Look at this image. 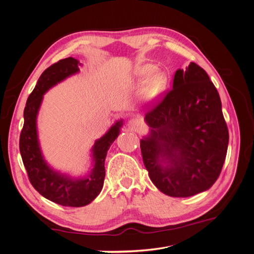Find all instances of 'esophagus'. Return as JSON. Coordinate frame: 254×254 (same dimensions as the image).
Here are the masks:
<instances>
[{
	"instance_id": "1",
	"label": "esophagus",
	"mask_w": 254,
	"mask_h": 254,
	"mask_svg": "<svg viewBox=\"0 0 254 254\" xmlns=\"http://www.w3.org/2000/svg\"><path fill=\"white\" fill-rule=\"evenodd\" d=\"M129 126L133 128V129H141L142 126H143V122L139 119H134V120H131L129 122Z\"/></svg>"
}]
</instances>
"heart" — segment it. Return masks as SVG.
I'll use <instances>...</instances> for the list:
<instances>
[{
	"label": "heart",
	"instance_id": "heart-1",
	"mask_svg": "<svg viewBox=\"0 0 254 254\" xmlns=\"http://www.w3.org/2000/svg\"><path fill=\"white\" fill-rule=\"evenodd\" d=\"M153 69H155V66L151 64H146L139 70L140 76H146L149 74L148 77L146 78L145 82L143 83L141 91L142 95L146 98H153L160 95L164 91L167 84V75L165 72L160 70L154 71Z\"/></svg>",
	"mask_w": 254,
	"mask_h": 254
}]
</instances>
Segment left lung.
Returning <instances> with one entry per match:
<instances>
[{"instance_id": "left-lung-1", "label": "left lung", "mask_w": 254, "mask_h": 254, "mask_svg": "<svg viewBox=\"0 0 254 254\" xmlns=\"http://www.w3.org/2000/svg\"><path fill=\"white\" fill-rule=\"evenodd\" d=\"M150 132L141 140L152 183L171 197L209 190L227 156L229 132L218 92L202 67L177 70L173 89L145 114Z\"/></svg>"}]
</instances>
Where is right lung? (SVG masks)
I'll return each mask as SVG.
<instances>
[{
	"mask_svg": "<svg viewBox=\"0 0 254 254\" xmlns=\"http://www.w3.org/2000/svg\"><path fill=\"white\" fill-rule=\"evenodd\" d=\"M79 61L68 57L61 59L45 70L29 94L24 109V125L20 134V152L28 179L37 191L49 200L64 206L79 207L89 204L101 193L105 179V159L111 144L120 134L122 120L108 130L92 148L94 166L81 178L61 174L44 160L37 131V115L43 95L52 87L68 76L79 72Z\"/></svg>",
	"mask_w": 254,
	"mask_h": 254,
	"instance_id": "right-lung-1",
	"label": "right lung"
}]
</instances>
